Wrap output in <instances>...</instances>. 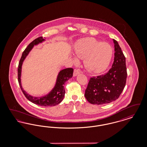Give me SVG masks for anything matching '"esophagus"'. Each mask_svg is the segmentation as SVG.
<instances>
[{"mask_svg": "<svg viewBox=\"0 0 147 147\" xmlns=\"http://www.w3.org/2000/svg\"><path fill=\"white\" fill-rule=\"evenodd\" d=\"M81 73V71L79 70V69H74V73H73V76L74 77H76V76H77V75H78V74H79L80 73Z\"/></svg>", "mask_w": 147, "mask_h": 147, "instance_id": "34e87169", "label": "esophagus"}]
</instances>
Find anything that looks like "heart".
Returning a JSON list of instances; mask_svg holds the SVG:
<instances>
[{
  "label": "heart",
  "instance_id": "1",
  "mask_svg": "<svg viewBox=\"0 0 147 147\" xmlns=\"http://www.w3.org/2000/svg\"><path fill=\"white\" fill-rule=\"evenodd\" d=\"M74 52L79 58L84 59L86 68L94 73H101L109 67L113 54L112 47L107 43L98 41L94 38L88 37L79 40ZM73 62L78 60L73 58Z\"/></svg>",
  "mask_w": 147,
  "mask_h": 147
}]
</instances>
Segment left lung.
<instances>
[{
    "label": "left lung",
    "instance_id": "left-lung-1",
    "mask_svg": "<svg viewBox=\"0 0 147 147\" xmlns=\"http://www.w3.org/2000/svg\"><path fill=\"white\" fill-rule=\"evenodd\" d=\"M115 57L111 68L104 75L90 79L85 97L92 104L110 103L119 98L126 83V58L119 43L113 39Z\"/></svg>",
    "mask_w": 147,
    "mask_h": 147
}]
</instances>
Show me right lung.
Listing matches in <instances>:
<instances>
[{"label": "right lung", "instance_id": "right-lung-1", "mask_svg": "<svg viewBox=\"0 0 147 147\" xmlns=\"http://www.w3.org/2000/svg\"><path fill=\"white\" fill-rule=\"evenodd\" d=\"M45 41V40L43 39L42 37L36 38L28 45L27 48L23 52L18 68V82L23 94L29 101L35 104L41 106H53L59 104L63 100L65 95V89L63 84L73 77V68H69L61 70L57 76L56 84L54 88L49 94L41 97H34L30 95L24 90L21 85V76L22 63L34 46Z\"/></svg>", "mask_w": 147, "mask_h": 147}]
</instances>
